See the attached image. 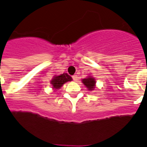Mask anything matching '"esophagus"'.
Wrapping results in <instances>:
<instances>
[{
	"label": "esophagus",
	"mask_w": 147,
	"mask_h": 147,
	"mask_svg": "<svg viewBox=\"0 0 147 147\" xmlns=\"http://www.w3.org/2000/svg\"><path fill=\"white\" fill-rule=\"evenodd\" d=\"M72 79H73V81H76L78 80V76L77 75H74L73 76H72Z\"/></svg>",
	"instance_id": "1"
}]
</instances>
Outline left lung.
I'll return each mask as SVG.
<instances>
[{"mask_svg": "<svg viewBox=\"0 0 147 147\" xmlns=\"http://www.w3.org/2000/svg\"><path fill=\"white\" fill-rule=\"evenodd\" d=\"M82 83L85 85V87L88 89L89 90H93L96 87V80L92 76H88L86 78L82 79Z\"/></svg>", "mask_w": 147, "mask_h": 147, "instance_id": "1", "label": "left lung"}]
</instances>
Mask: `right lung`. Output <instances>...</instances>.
<instances>
[{"label":"right lung","mask_w":147,"mask_h":147,"mask_svg":"<svg viewBox=\"0 0 147 147\" xmlns=\"http://www.w3.org/2000/svg\"><path fill=\"white\" fill-rule=\"evenodd\" d=\"M71 80H72L71 77L69 76L67 73H63L60 76H54V78L51 81V84L52 85L53 89L57 90L62 87L64 84Z\"/></svg>","instance_id":"obj_1"}]
</instances>
